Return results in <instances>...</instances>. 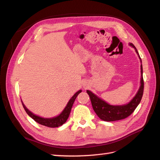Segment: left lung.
<instances>
[{
  "label": "left lung",
  "instance_id": "8db88e82",
  "mask_svg": "<svg viewBox=\"0 0 160 160\" xmlns=\"http://www.w3.org/2000/svg\"><path fill=\"white\" fill-rule=\"evenodd\" d=\"M129 45L134 48L139 56L140 61L142 62V59L139 57L136 48H135L132 43H129ZM141 81H140L141 85H140L136 95H135L134 98L128 104L122 105H109L108 103H106L104 100L98 98V96L92 93L91 91L87 90V93L89 95L92 107H93L95 113L98 115L101 119L105 121V122H114V121L121 120L126 118L133 112L134 110L136 109L138 105L139 104L140 101H141L143 93L144 83L143 79L142 64L141 65Z\"/></svg>",
  "mask_w": 160,
  "mask_h": 160
}]
</instances>
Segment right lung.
<instances>
[{
  "mask_svg": "<svg viewBox=\"0 0 160 160\" xmlns=\"http://www.w3.org/2000/svg\"><path fill=\"white\" fill-rule=\"evenodd\" d=\"M81 91H82L81 90H79L77 91L76 93H75L74 95L72 96L71 98V99L69 101L68 103H67V105H66V107L65 108L63 111H62L59 115L57 116V117L52 118H43L39 117V116H37L35 114H33L25 107V105L22 103V100H21V102L27 113L29 115L32 119L35 120L36 122L49 128H57V127L61 126V125L64 124L66 122V121L67 120V119H68L69 116L70 115L71 110L72 107V105H73L74 101L77 95H78Z\"/></svg>",
  "mask_w": 160,
  "mask_h": 160,
  "instance_id": "obj_1",
  "label": "right lung"
}]
</instances>
